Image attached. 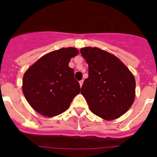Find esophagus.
Wrapping results in <instances>:
<instances>
[{
	"instance_id": "1",
	"label": "esophagus",
	"mask_w": 157,
	"mask_h": 157,
	"mask_svg": "<svg viewBox=\"0 0 157 157\" xmlns=\"http://www.w3.org/2000/svg\"><path fill=\"white\" fill-rule=\"evenodd\" d=\"M83 80H80V81H79V83H80V87H82V85H83Z\"/></svg>"
}]
</instances>
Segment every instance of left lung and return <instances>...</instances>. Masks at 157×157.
Here are the masks:
<instances>
[{
	"label": "left lung",
	"instance_id": "1",
	"mask_svg": "<svg viewBox=\"0 0 157 157\" xmlns=\"http://www.w3.org/2000/svg\"><path fill=\"white\" fill-rule=\"evenodd\" d=\"M80 53L88 64L89 72L81 94L91 112L107 121L120 118L135 101L132 73L118 57L99 48H81Z\"/></svg>",
	"mask_w": 157,
	"mask_h": 157
}]
</instances>
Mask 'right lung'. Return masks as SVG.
Instances as JSON below:
<instances>
[{
    "label": "right lung",
    "instance_id": "obj_1",
    "mask_svg": "<svg viewBox=\"0 0 157 157\" xmlns=\"http://www.w3.org/2000/svg\"><path fill=\"white\" fill-rule=\"evenodd\" d=\"M74 47L62 48L45 54L29 67L23 76L22 92L33 109L45 117L56 116L67 111L80 87L69 67L78 55Z\"/></svg>",
    "mask_w": 157,
    "mask_h": 157
}]
</instances>
